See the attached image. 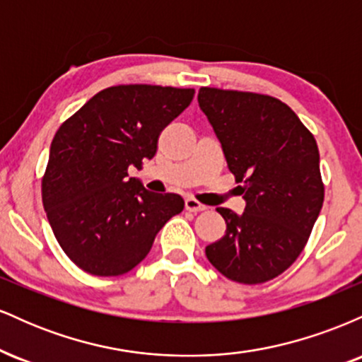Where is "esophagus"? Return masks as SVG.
<instances>
[{
    "label": "esophagus",
    "mask_w": 362,
    "mask_h": 362,
    "mask_svg": "<svg viewBox=\"0 0 362 362\" xmlns=\"http://www.w3.org/2000/svg\"><path fill=\"white\" fill-rule=\"evenodd\" d=\"M185 209L190 211V213H201V211H206V206L201 204L199 201H195V199L189 197L185 199Z\"/></svg>",
    "instance_id": "34e87169"
}]
</instances>
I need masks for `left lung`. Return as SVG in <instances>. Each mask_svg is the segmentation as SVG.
<instances>
[{"instance_id":"obj_1","label":"left lung","mask_w":362,"mask_h":362,"mask_svg":"<svg viewBox=\"0 0 362 362\" xmlns=\"http://www.w3.org/2000/svg\"><path fill=\"white\" fill-rule=\"evenodd\" d=\"M197 100L247 204L242 214L218 207L226 233L207 245V260L235 282L271 281L300 257L322 211L317 141L269 95L204 86Z\"/></svg>"}]
</instances>
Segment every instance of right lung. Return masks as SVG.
Instances as JSON below:
<instances>
[{
	"label": "right lung",
	"instance_id": "right-lung-1",
	"mask_svg": "<svg viewBox=\"0 0 362 362\" xmlns=\"http://www.w3.org/2000/svg\"><path fill=\"white\" fill-rule=\"evenodd\" d=\"M192 98V88L110 86L57 129L42 202L61 248L85 272H129L165 223L182 213L180 195L149 192L127 170L155 156L160 132Z\"/></svg>",
	"mask_w": 362,
	"mask_h": 362
}]
</instances>
